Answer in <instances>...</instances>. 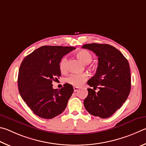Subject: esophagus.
<instances>
[{
    "label": "esophagus",
    "instance_id": "esophagus-1",
    "mask_svg": "<svg viewBox=\"0 0 146 146\" xmlns=\"http://www.w3.org/2000/svg\"><path fill=\"white\" fill-rule=\"evenodd\" d=\"M78 90H79L78 87H76V86H74V92L78 91Z\"/></svg>",
    "mask_w": 146,
    "mask_h": 146
}]
</instances>
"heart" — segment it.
I'll return each instance as SVG.
<instances>
[{
  "instance_id": "heart-1",
  "label": "heart",
  "mask_w": 146,
  "mask_h": 146,
  "mask_svg": "<svg viewBox=\"0 0 146 146\" xmlns=\"http://www.w3.org/2000/svg\"><path fill=\"white\" fill-rule=\"evenodd\" d=\"M76 56L85 65H88L92 60V55L86 50H80L76 52ZM60 69L61 72H65L67 68V58L66 56L61 59L60 62ZM88 78V76L87 74H73L68 76L66 79V82L70 84V85L76 86V87H80L87 80Z\"/></svg>"
}]
</instances>
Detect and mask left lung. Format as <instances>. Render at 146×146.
Masks as SVG:
<instances>
[{
  "label": "left lung",
  "instance_id": "left-lung-1",
  "mask_svg": "<svg viewBox=\"0 0 146 146\" xmlns=\"http://www.w3.org/2000/svg\"><path fill=\"white\" fill-rule=\"evenodd\" d=\"M96 54L98 66L96 74L88 81L91 87L97 88L98 93L88 88L84 100L86 110L102 119L111 117L128 97L131 90V75L127 59L115 47L108 44L89 43L82 46Z\"/></svg>",
  "mask_w": 146,
  "mask_h": 146
}]
</instances>
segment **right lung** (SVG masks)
Instances as JSON below:
<instances>
[{
  "label": "right lung",
  "mask_w": 146,
  "mask_h": 146,
  "mask_svg": "<svg viewBox=\"0 0 146 146\" xmlns=\"http://www.w3.org/2000/svg\"><path fill=\"white\" fill-rule=\"evenodd\" d=\"M75 47L45 45L27 56L20 65L18 86L22 98L33 113L50 119L65 110L74 92L68 83L60 90L52 88V81L61 76L60 62Z\"/></svg>",
  "instance_id": "add662e5"
}]
</instances>
